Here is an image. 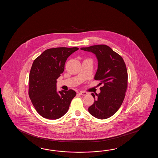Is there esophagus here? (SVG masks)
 <instances>
[{
    "label": "esophagus",
    "instance_id": "esophagus-1",
    "mask_svg": "<svg viewBox=\"0 0 158 158\" xmlns=\"http://www.w3.org/2000/svg\"><path fill=\"white\" fill-rule=\"evenodd\" d=\"M79 94L81 95H83V96H85V95H87V93L86 92H85V91H80V93H79Z\"/></svg>",
    "mask_w": 158,
    "mask_h": 158
}]
</instances>
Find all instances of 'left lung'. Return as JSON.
Returning <instances> with one entry per match:
<instances>
[{
    "instance_id": "obj_1",
    "label": "left lung",
    "mask_w": 158,
    "mask_h": 158,
    "mask_svg": "<svg viewBox=\"0 0 158 158\" xmlns=\"http://www.w3.org/2000/svg\"><path fill=\"white\" fill-rule=\"evenodd\" d=\"M81 50L91 52L97 58L98 69L94 79L101 81V93L94 104L88 108L92 116L99 119L110 118L123 102L128 86V72L120 55L105 44H98ZM95 98V95L91 94Z\"/></svg>"
}]
</instances>
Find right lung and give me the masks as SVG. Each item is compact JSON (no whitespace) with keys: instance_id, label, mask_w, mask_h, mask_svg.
Here are the masks:
<instances>
[{"instance_id":"1","label":"right lung","mask_w":158,"mask_h":158,"mask_svg":"<svg viewBox=\"0 0 158 158\" xmlns=\"http://www.w3.org/2000/svg\"><path fill=\"white\" fill-rule=\"evenodd\" d=\"M77 47H57L44 51L33 61L29 74V95L37 112L43 118L56 120L67 112L76 93L56 90V82L64 70L68 57Z\"/></svg>"}]
</instances>
